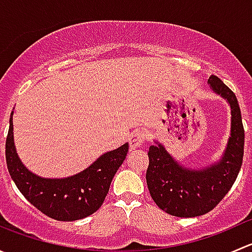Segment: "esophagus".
I'll list each match as a JSON object with an SVG mask.
<instances>
[{
    "label": "esophagus",
    "instance_id": "esophagus-1",
    "mask_svg": "<svg viewBox=\"0 0 252 252\" xmlns=\"http://www.w3.org/2000/svg\"><path fill=\"white\" fill-rule=\"evenodd\" d=\"M145 139H146V136H145L144 131L134 130L133 133L130 134V136H129V145H130V149L134 150V149H138V147H140L141 145L144 144Z\"/></svg>",
    "mask_w": 252,
    "mask_h": 252
}]
</instances>
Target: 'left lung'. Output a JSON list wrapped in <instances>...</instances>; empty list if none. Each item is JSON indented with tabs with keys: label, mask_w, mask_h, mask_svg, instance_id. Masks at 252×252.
Returning a JSON list of instances; mask_svg holds the SVG:
<instances>
[{
	"label": "left lung",
	"mask_w": 252,
	"mask_h": 252,
	"mask_svg": "<svg viewBox=\"0 0 252 252\" xmlns=\"http://www.w3.org/2000/svg\"><path fill=\"white\" fill-rule=\"evenodd\" d=\"M208 83L232 108V133L222 161L202 171H191L174 162L162 145L150 146L147 154L150 195L162 211L175 217H197L212 211L228 194L243 164L245 131L235 94L216 75Z\"/></svg>",
	"instance_id": "obj_1"
}]
</instances>
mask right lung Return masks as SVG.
<instances>
[{
	"instance_id": "1",
	"label": "right lung",
	"mask_w": 252,
	"mask_h": 252,
	"mask_svg": "<svg viewBox=\"0 0 252 252\" xmlns=\"http://www.w3.org/2000/svg\"><path fill=\"white\" fill-rule=\"evenodd\" d=\"M128 144L102 155L81 173L65 179H44L30 173L17 156L13 122L9 118L6 139V162L19 191L44 215L57 220H81L101 207L114 174L126 159Z\"/></svg>"
}]
</instances>
